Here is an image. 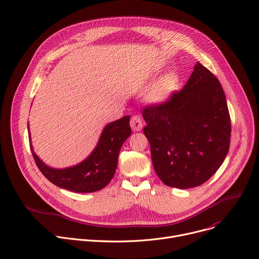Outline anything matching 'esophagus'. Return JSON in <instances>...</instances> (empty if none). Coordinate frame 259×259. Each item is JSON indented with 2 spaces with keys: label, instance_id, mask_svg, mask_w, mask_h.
<instances>
[{
  "label": "esophagus",
  "instance_id": "34e87169",
  "mask_svg": "<svg viewBox=\"0 0 259 259\" xmlns=\"http://www.w3.org/2000/svg\"><path fill=\"white\" fill-rule=\"evenodd\" d=\"M130 126L133 131H139L143 128V120L140 119V116L134 115L131 117L130 120Z\"/></svg>",
  "mask_w": 259,
  "mask_h": 259
}]
</instances>
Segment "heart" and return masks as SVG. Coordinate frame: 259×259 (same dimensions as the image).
<instances>
[{
	"instance_id": "heart-1",
	"label": "heart",
	"mask_w": 259,
	"mask_h": 259,
	"mask_svg": "<svg viewBox=\"0 0 259 259\" xmlns=\"http://www.w3.org/2000/svg\"><path fill=\"white\" fill-rule=\"evenodd\" d=\"M179 83V76L177 73H168L161 77L150 90L149 99L155 103L166 101L171 93L177 89Z\"/></svg>"
}]
</instances>
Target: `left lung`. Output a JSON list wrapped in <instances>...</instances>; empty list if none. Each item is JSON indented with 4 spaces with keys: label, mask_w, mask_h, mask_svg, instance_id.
Instances as JSON below:
<instances>
[{
    "label": "left lung",
    "mask_w": 259,
    "mask_h": 259,
    "mask_svg": "<svg viewBox=\"0 0 259 259\" xmlns=\"http://www.w3.org/2000/svg\"><path fill=\"white\" fill-rule=\"evenodd\" d=\"M144 133L159 179L179 189L206 182L223 163L231 124L218 78L197 63L183 90L143 110Z\"/></svg>",
    "instance_id": "1"
}]
</instances>
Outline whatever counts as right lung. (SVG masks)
<instances>
[{
  "label": "right lung",
  "instance_id": "right-lung-1",
  "mask_svg": "<svg viewBox=\"0 0 259 259\" xmlns=\"http://www.w3.org/2000/svg\"><path fill=\"white\" fill-rule=\"evenodd\" d=\"M129 121L130 115H125L108 124L103 129L98 145L93 153L77 165L65 169H55L45 165L36 156L31 145L36 165L46 179L63 189L78 193L101 190L111 181L116 169L121 147L131 134Z\"/></svg>",
  "mask_w": 259,
  "mask_h": 259
}]
</instances>
